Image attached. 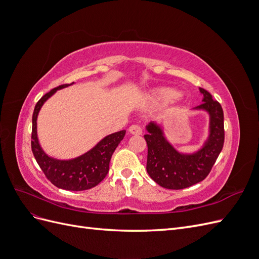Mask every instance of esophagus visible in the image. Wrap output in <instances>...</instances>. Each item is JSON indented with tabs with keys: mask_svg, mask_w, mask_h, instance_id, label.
<instances>
[{
	"mask_svg": "<svg viewBox=\"0 0 259 259\" xmlns=\"http://www.w3.org/2000/svg\"><path fill=\"white\" fill-rule=\"evenodd\" d=\"M128 132H130V134H132V135H142L143 130H142V127L139 126V125L133 124V125H131V126H130Z\"/></svg>",
	"mask_w": 259,
	"mask_h": 259,
	"instance_id": "34e87169",
	"label": "esophagus"
}]
</instances>
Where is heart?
I'll return each mask as SVG.
<instances>
[{
  "label": "heart",
  "instance_id": "obj_1",
  "mask_svg": "<svg viewBox=\"0 0 259 259\" xmlns=\"http://www.w3.org/2000/svg\"><path fill=\"white\" fill-rule=\"evenodd\" d=\"M177 92L170 89H159L150 94V99L155 103H167V101L176 98Z\"/></svg>",
  "mask_w": 259,
  "mask_h": 259
}]
</instances>
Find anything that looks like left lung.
<instances>
[{"mask_svg":"<svg viewBox=\"0 0 259 259\" xmlns=\"http://www.w3.org/2000/svg\"><path fill=\"white\" fill-rule=\"evenodd\" d=\"M203 103L195 107L209 114V135L200 150L191 154L178 152L163 135L162 128L151 122L144 137L148 146L147 171L154 182L166 189H184L205 179L215 164L225 142L224 111L204 89Z\"/></svg>","mask_w":259,"mask_h":259,"instance_id":"1","label":"left lung"}]
</instances>
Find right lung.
<instances>
[{
  "label": "right lung",
  "mask_w": 259,
  "mask_h": 259,
  "mask_svg": "<svg viewBox=\"0 0 259 259\" xmlns=\"http://www.w3.org/2000/svg\"><path fill=\"white\" fill-rule=\"evenodd\" d=\"M73 84V83H71ZM71 84H62L53 89L37 101L32 115V133H31V149L38 166L50 182L60 189L70 191H83L97 186L109 171L111 156L124 138L126 131H120L108 135L83 155L68 161L50 158L40 147L36 135V119L43 104L57 90Z\"/></svg>",
  "instance_id": "1"
}]
</instances>
